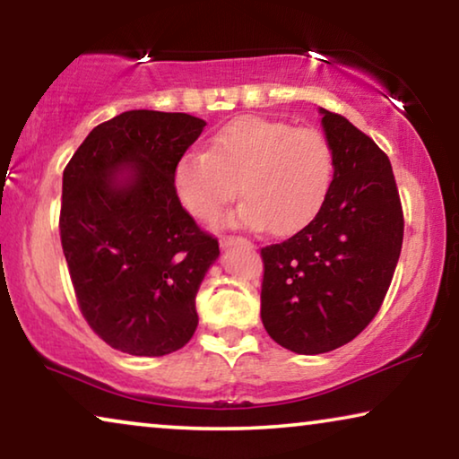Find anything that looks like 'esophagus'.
Instances as JSON below:
<instances>
[{"label": "esophagus", "instance_id": "1", "mask_svg": "<svg viewBox=\"0 0 459 459\" xmlns=\"http://www.w3.org/2000/svg\"><path fill=\"white\" fill-rule=\"evenodd\" d=\"M246 246V248H255V246H252L248 240H244V238H240V236H223L221 238V246L223 248H230V246Z\"/></svg>", "mask_w": 459, "mask_h": 459}]
</instances>
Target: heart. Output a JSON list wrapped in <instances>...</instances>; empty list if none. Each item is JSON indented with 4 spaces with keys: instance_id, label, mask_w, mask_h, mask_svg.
<instances>
[{
    "instance_id": "heart-1",
    "label": "heart",
    "mask_w": 459,
    "mask_h": 459,
    "mask_svg": "<svg viewBox=\"0 0 459 459\" xmlns=\"http://www.w3.org/2000/svg\"><path fill=\"white\" fill-rule=\"evenodd\" d=\"M335 178V152L327 136L267 117H238L211 136L209 151L178 159L174 190L192 217L207 221L234 201L230 217L246 228L291 236L307 228L327 203Z\"/></svg>"
}]
</instances>
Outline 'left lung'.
Listing matches in <instances>:
<instances>
[{
	"mask_svg": "<svg viewBox=\"0 0 459 459\" xmlns=\"http://www.w3.org/2000/svg\"><path fill=\"white\" fill-rule=\"evenodd\" d=\"M335 178L321 213L281 244L261 248V318L296 354H325L364 331L381 308L403 240L394 169L370 136L321 109Z\"/></svg>",
	"mask_w": 459,
	"mask_h": 459,
	"instance_id": "left-lung-1",
	"label": "left lung"
}]
</instances>
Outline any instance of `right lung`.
Returning a JSON list of instances; mask_svg holds the SVG:
<instances>
[{
    "instance_id": "right-lung-1",
    "label": "right lung",
    "mask_w": 459,
    "mask_h": 459,
    "mask_svg": "<svg viewBox=\"0 0 459 459\" xmlns=\"http://www.w3.org/2000/svg\"><path fill=\"white\" fill-rule=\"evenodd\" d=\"M207 122L132 109L99 124L64 169L59 236L78 307L111 348L165 356L195 335L219 242L178 201L174 168Z\"/></svg>"
}]
</instances>
